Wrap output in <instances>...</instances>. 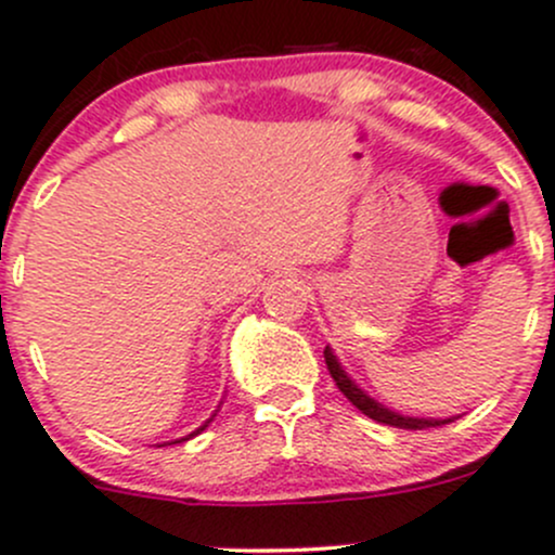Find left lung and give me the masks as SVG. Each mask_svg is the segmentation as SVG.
I'll return each mask as SVG.
<instances>
[{"label": "left lung", "instance_id": "8db88e82", "mask_svg": "<svg viewBox=\"0 0 555 555\" xmlns=\"http://www.w3.org/2000/svg\"><path fill=\"white\" fill-rule=\"evenodd\" d=\"M324 362H327V371L330 376H333L335 386H338L340 391H344L346 397H349V402L354 408H360L362 413H365L367 418H373V422H382V424H389V427H400V429H433V427H443V424L453 422V418H411V416H400V413L389 411V408H384L382 402H376L373 397H367L365 391L360 389L354 382H351L349 376L344 373V367L338 365V360H335V354L330 351V346L324 349Z\"/></svg>", "mask_w": 555, "mask_h": 555}]
</instances>
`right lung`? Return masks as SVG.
<instances>
[{
    "instance_id": "1",
    "label": "right lung",
    "mask_w": 555,
    "mask_h": 555,
    "mask_svg": "<svg viewBox=\"0 0 555 555\" xmlns=\"http://www.w3.org/2000/svg\"><path fill=\"white\" fill-rule=\"evenodd\" d=\"M209 422H211V418H209ZM209 422H206V424H204V427H198V429H195V433H193V435L204 433V429H206V427H209ZM193 435H188V438H182V440H190V438H193ZM182 440H173V443H182ZM169 446H171V443H169Z\"/></svg>"
}]
</instances>
